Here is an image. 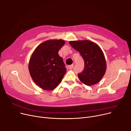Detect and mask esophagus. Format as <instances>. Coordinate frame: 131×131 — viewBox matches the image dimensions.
Masks as SVG:
<instances>
[{
    "instance_id": "34e87169",
    "label": "esophagus",
    "mask_w": 131,
    "mask_h": 131,
    "mask_svg": "<svg viewBox=\"0 0 131 131\" xmlns=\"http://www.w3.org/2000/svg\"><path fill=\"white\" fill-rule=\"evenodd\" d=\"M73 67V65H71L68 66V68L70 70H72Z\"/></svg>"
}]
</instances>
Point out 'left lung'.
<instances>
[{
	"label": "left lung",
	"instance_id": "1",
	"mask_svg": "<svg viewBox=\"0 0 131 131\" xmlns=\"http://www.w3.org/2000/svg\"><path fill=\"white\" fill-rule=\"evenodd\" d=\"M69 43L80 52L84 61L83 71L78 74L80 80L88 86L98 83L106 71L105 57L100 47L87 40L72 41Z\"/></svg>",
	"mask_w": 131,
	"mask_h": 131
}]
</instances>
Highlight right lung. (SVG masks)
Masks as SVG:
<instances>
[{
    "mask_svg": "<svg viewBox=\"0 0 131 131\" xmlns=\"http://www.w3.org/2000/svg\"><path fill=\"white\" fill-rule=\"evenodd\" d=\"M63 40H49L39 45L33 52L29 64L31 77L35 83L45 90H52L60 83L66 68L58 51Z\"/></svg>",
    "mask_w": 131,
    "mask_h": 131,
    "instance_id": "1",
    "label": "right lung"
}]
</instances>
